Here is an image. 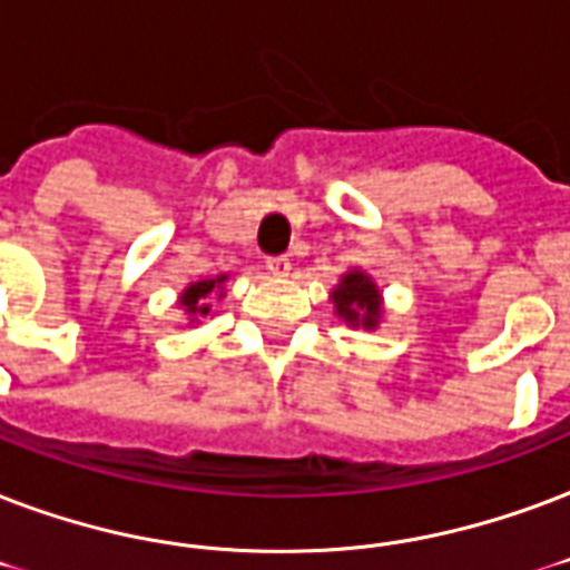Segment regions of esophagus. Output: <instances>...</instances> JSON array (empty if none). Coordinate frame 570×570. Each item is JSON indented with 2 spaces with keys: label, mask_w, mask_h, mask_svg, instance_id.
Returning <instances> with one entry per match:
<instances>
[{
  "label": "esophagus",
  "mask_w": 570,
  "mask_h": 570,
  "mask_svg": "<svg viewBox=\"0 0 570 570\" xmlns=\"http://www.w3.org/2000/svg\"><path fill=\"white\" fill-rule=\"evenodd\" d=\"M267 271H271L273 276H288V273H291V258H285V255L267 258Z\"/></svg>",
  "instance_id": "obj_1"
}]
</instances>
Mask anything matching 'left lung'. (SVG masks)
Returning a JSON list of instances; mask_svg holds the SVG:
<instances>
[{"instance_id":"8db88e82","label":"left lung","mask_w":570,"mask_h":570,"mask_svg":"<svg viewBox=\"0 0 570 570\" xmlns=\"http://www.w3.org/2000/svg\"><path fill=\"white\" fill-rule=\"evenodd\" d=\"M330 299H333L335 317L345 321L351 330L374 333L386 317L381 285L374 282L372 273L360 271V267H351V271L342 273L338 285L330 291Z\"/></svg>"}]
</instances>
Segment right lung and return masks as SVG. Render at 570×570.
<instances>
[{
  "label": "right lung",
  "instance_id": "1",
  "mask_svg": "<svg viewBox=\"0 0 570 570\" xmlns=\"http://www.w3.org/2000/svg\"><path fill=\"white\" fill-rule=\"evenodd\" d=\"M225 282H228V273H219V276H210V279L189 282L187 288L180 291V297L175 306L187 315L189 326L202 324V317L210 315L216 299L225 297Z\"/></svg>",
  "mask_w": 570,
  "mask_h": 570
}]
</instances>
